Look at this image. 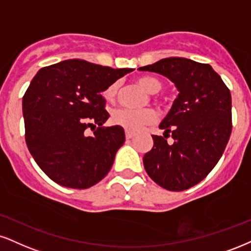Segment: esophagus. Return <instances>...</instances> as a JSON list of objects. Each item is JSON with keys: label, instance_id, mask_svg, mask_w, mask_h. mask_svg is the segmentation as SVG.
I'll return each instance as SVG.
<instances>
[{"label": "esophagus", "instance_id": "esophagus-1", "mask_svg": "<svg viewBox=\"0 0 251 251\" xmlns=\"http://www.w3.org/2000/svg\"><path fill=\"white\" fill-rule=\"evenodd\" d=\"M125 135H126V139H132L133 138V133H132V132H129V131H126L125 132Z\"/></svg>", "mask_w": 251, "mask_h": 251}]
</instances>
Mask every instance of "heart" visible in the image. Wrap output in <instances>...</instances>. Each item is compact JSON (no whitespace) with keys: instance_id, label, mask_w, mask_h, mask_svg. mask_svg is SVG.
<instances>
[{"instance_id":"heart-1","label":"heart","mask_w":251,"mask_h":251,"mask_svg":"<svg viewBox=\"0 0 251 251\" xmlns=\"http://www.w3.org/2000/svg\"><path fill=\"white\" fill-rule=\"evenodd\" d=\"M138 81L141 86L145 87L151 93H156L162 89V84L156 78L140 77ZM118 89H119V81H114V83L110 84L102 92L104 98L108 101L113 100L118 93ZM155 119L156 113L152 108L133 110V108L120 107L114 110L112 113V122L129 132H137L147 124L154 123Z\"/></svg>"}]
</instances>
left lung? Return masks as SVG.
I'll return each mask as SVG.
<instances>
[{"instance_id":"8db88e82","label":"left lung","mask_w":251,"mask_h":251,"mask_svg":"<svg viewBox=\"0 0 251 251\" xmlns=\"http://www.w3.org/2000/svg\"><path fill=\"white\" fill-rule=\"evenodd\" d=\"M140 71L171 79L179 95L159 127L163 137L152 135V150L144 155V167L162 188L181 192L198 185L219 162L231 133V96L209 64L181 57L160 59Z\"/></svg>"}]
</instances>
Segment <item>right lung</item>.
Listing matches in <instances>:
<instances>
[{
	"mask_svg": "<svg viewBox=\"0 0 251 251\" xmlns=\"http://www.w3.org/2000/svg\"><path fill=\"white\" fill-rule=\"evenodd\" d=\"M132 71L68 59L42 68L32 78L22 101L25 143L51 180L85 189L110 172L125 132L118 125L102 127L110 114L101 92ZM90 127L92 136L86 133Z\"/></svg>",
	"mask_w": 251,
	"mask_h": 251,
	"instance_id": "obj_1",
	"label": "right lung"
}]
</instances>
